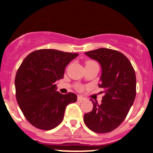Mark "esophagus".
Returning <instances> with one entry per match:
<instances>
[{"label":"esophagus","mask_w":153,"mask_h":153,"mask_svg":"<svg viewBox=\"0 0 153 153\" xmlns=\"http://www.w3.org/2000/svg\"><path fill=\"white\" fill-rule=\"evenodd\" d=\"M85 100V98L82 97V96H78V101H79V102H82V101Z\"/></svg>","instance_id":"esophagus-1"}]
</instances>
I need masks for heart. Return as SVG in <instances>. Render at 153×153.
<instances>
[{
	"label": "heart",
	"instance_id": "b5f03b06",
	"mask_svg": "<svg viewBox=\"0 0 153 153\" xmlns=\"http://www.w3.org/2000/svg\"><path fill=\"white\" fill-rule=\"evenodd\" d=\"M93 63H96V62H94V61H92V60H88V61L86 62V66H87V65L93 64ZM77 88H78V90H82L83 87H81V86H79V85H78V87H77Z\"/></svg>",
	"mask_w": 153,
	"mask_h": 153
}]
</instances>
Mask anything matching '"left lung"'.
Masks as SVG:
<instances>
[{
    "instance_id": "1",
    "label": "left lung",
    "mask_w": 153,
    "mask_h": 153,
    "mask_svg": "<svg viewBox=\"0 0 153 153\" xmlns=\"http://www.w3.org/2000/svg\"><path fill=\"white\" fill-rule=\"evenodd\" d=\"M99 62L102 75L99 87L105 96L102 103L93 102V108L84 114L87 127L96 133H107L117 128L126 117L136 96V76L128 59L120 51L99 48L85 52Z\"/></svg>"
}]
</instances>
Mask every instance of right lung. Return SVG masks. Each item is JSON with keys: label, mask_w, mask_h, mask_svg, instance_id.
<instances>
[{"label": "right lung", "mask_w": 153, "mask_h": 153, "mask_svg": "<svg viewBox=\"0 0 153 153\" xmlns=\"http://www.w3.org/2000/svg\"><path fill=\"white\" fill-rule=\"evenodd\" d=\"M78 54L40 49L22 61L15 79L18 104L28 122L36 128L51 130L63 121L69 104L77 101L73 93L61 94L56 81L63 78L66 66Z\"/></svg>", "instance_id": "right-lung-1"}]
</instances>
